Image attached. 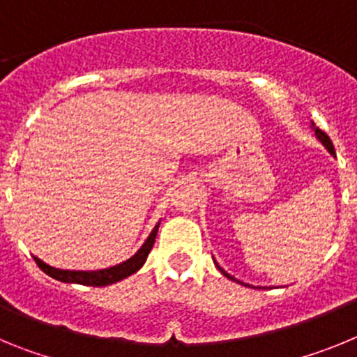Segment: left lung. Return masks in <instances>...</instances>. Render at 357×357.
I'll return each mask as SVG.
<instances>
[{
    "label": "left lung",
    "mask_w": 357,
    "mask_h": 357,
    "mask_svg": "<svg viewBox=\"0 0 357 357\" xmlns=\"http://www.w3.org/2000/svg\"><path fill=\"white\" fill-rule=\"evenodd\" d=\"M313 128H314V134H317V137H318V139H320V141H321V143H324V146H326V148H327V150H329V151H331V153H333V155H334V153H336V151H334V146H333V143H331V139H329V135H327V134H326V132H321V130H320V128H318V127H314V123H313ZM218 268H220V266H218ZM220 272H222V273H223V275H225V277H229V279L236 280V279H234V277H230V275H229V273H227V272H223L222 268H220ZM238 282H239V280H238Z\"/></svg>",
    "instance_id": "left-lung-1"
}]
</instances>
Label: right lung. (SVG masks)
<instances>
[{
    "label": "right lung",
    "mask_w": 357,
    "mask_h": 357,
    "mask_svg": "<svg viewBox=\"0 0 357 357\" xmlns=\"http://www.w3.org/2000/svg\"><path fill=\"white\" fill-rule=\"evenodd\" d=\"M157 229H159V225H155V229L151 230V234L148 236V239L144 241L143 247L135 252L130 259H127L121 264H116V266L105 268V270H96V272H71V270H59V268L48 266V264L43 263V261L37 259V257H33V259H36L37 266H39L46 275L53 277V279L62 280V282H75V284L98 286V288H102V286L114 284L118 280L127 279L128 275L135 273L141 266H143L148 254H150L151 247H153V243H155Z\"/></svg>",
    "instance_id": "obj_1"
}]
</instances>
